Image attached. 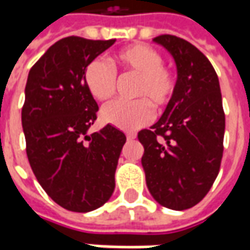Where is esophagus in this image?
Masks as SVG:
<instances>
[{
  "instance_id": "obj_1",
  "label": "esophagus",
  "mask_w": 250,
  "mask_h": 250,
  "mask_svg": "<svg viewBox=\"0 0 250 250\" xmlns=\"http://www.w3.org/2000/svg\"><path fill=\"white\" fill-rule=\"evenodd\" d=\"M126 138H128V140H132L136 138V135H135V133H132V132H129V133H126Z\"/></svg>"
}]
</instances>
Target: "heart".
<instances>
[{
  "mask_svg": "<svg viewBox=\"0 0 250 250\" xmlns=\"http://www.w3.org/2000/svg\"><path fill=\"white\" fill-rule=\"evenodd\" d=\"M114 69L138 75L132 96L142 100H114L100 111L103 122L124 130L138 129L149 124L153 108L163 110L175 90V78L164 65L163 55L147 44L129 45L111 58ZM83 83L93 99L105 100L112 96L117 84V75L108 63L94 60L83 71ZM149 102L148 104L147 103Z\"/></svg>",
  "mask_w": 250,
  "mask_h": 250,
  "instance_id": "1",
  "label": "heart"
}]
</instances>
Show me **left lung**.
Segmentation results:
<instances>
[{
  "label": "left lung",
  "mask_w": 250,
  "mask_h": 250,
  "mask_svg": "<svg viewBox=\"0 0 250 250\" xmlns=\"http://www.w3.org/2000/svg\"><path fill=\"white\" fill-rule=\"evenodd\" d=\"M177 66L175 90L160 120L142 129V167L150 195L161 206L187 210L216 181L223 159L226 115L217 73L195 45L171 34L153 39Z\"/></svg>",
  "instance_id": "obj_1"
}]
</instances>
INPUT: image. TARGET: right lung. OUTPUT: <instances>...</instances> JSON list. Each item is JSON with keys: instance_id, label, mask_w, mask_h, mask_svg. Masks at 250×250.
<instances>
[{"instance_id": "1", "label": "right lung", "mask_w": 250, "mask_h": 250, "mask_svg": "<svg viewBox=\"0 0 250 250\" xmlns=\"http://www.w3.org/2000/svg\"><path fill=\"white\" fill-rule=\"evenodd\" d=\"M114 43L65 37L34 63L24 87L22 126L30 167L45 193L76 213L108 202L126 142L112 125L89 133L99 105L83 83V71Z\"/></svg>"}]
</instances>
